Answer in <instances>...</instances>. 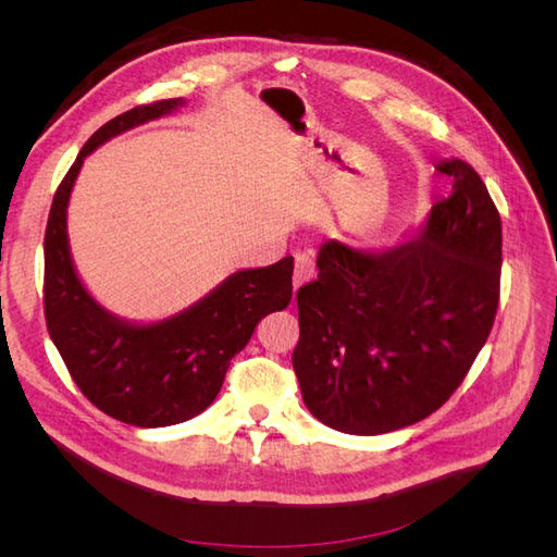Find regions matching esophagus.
Returning a JSON list of instances; mask_svg holds the SVG:
<instances>
[{
  "label": "esophagus",
  "mask_w": 557,
  "mask_h": 557,
  "mask_svg": "<svg viewBox=\"0 0 557 557\" xmlns=\"http://www.w3.org/2000/svg\"><path fill=\"white\" fill-rule=\"evenodd\" d=\"M315 274V267H313V260L309 256H305V252H299V256H295V272H293V283L295 288H299L301 283L311 281Z\"/></svg>",
  "instance_id": "esophagus-1"
}]
</instances>
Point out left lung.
I'll use <instances>...</instances> for the list:
<instances>
[{
	"label": "left lung",
	"mask_w": 557,
	"mask_h": 557,
	"mask_svg": "<svg viewBox=\"0 0 557 557\" xmlns=\"http://www.w3.org/2000/svg\"><path fill=\"white\" fill-rule=\"evenodd\" d=\"M453 176L425 227L397 248L325 242L318 278L297 290L293 367L307 409L332 430L385 434L418 423L458 391L499 305L502 221L474 166Z\"/></svg>",
	"instance_id": "obj_1"
}]
</instances>
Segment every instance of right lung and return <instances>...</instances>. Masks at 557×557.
<instances>
[{
  "mask_svg": "<svg viewBox=\"0 0 557 557\" xmlns=\"http://www.w3.org/2000/svg\"><path fill=\"white\" fill-rule=\"evenodd\" d=\"M183 107L160 99L99 127L58 185L44 237V313L70 376L99 411L137 428H166L205 411L230 360L260 320L290 305L293 258L244 269L164 323L129 325L104 311L78 281L66 244V201L88 153L134 125Z\"/></svg>",
  "mask_w": 557,
  "mask_h": 557,
  "instance_id": "right-lung-1",
  "label": "right lung"
}]
</instances>
